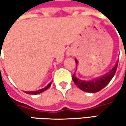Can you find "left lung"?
Listing matches in <instances>:
<instances>
[{
    "mask_svg": "<svg viewBox=\"0 0 126 126\" xmlns=\"http://www.w3.org/2000/svg\"><path fill=\"white\" fill-rule=\"evenodd\" d=\"M76 64L78 63L77 59H75ZM118 61L116 63L115 65L107 74H104L101 77L93 79L89 81H85L79 79L75 76V74L72 76V79L74 82V84L82 90L88 93H97L102 90L104 87H106L108 83L111 81V79L113 78L114 75L115 74L117 68Z\"/></svg>",
    "mask_w": 126,
    "mask_h": 126,
    "instance_id": "1",
    "label": "left lung"
}]
</instances>
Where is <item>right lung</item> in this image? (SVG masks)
I'll return each instance as SVG.
<instances>
[{
  "label": "right lung",
  "instance_id": "obj_1",
  "mask_svg": "<svg viewBox=\"0 0 126 126\" xmlns=\"http://www.w3.org/2000/svg\"><path fill=\"white\" fill-rule=\"evenodd\" d=\"M51 85H52V82H50V83H49L45 88H42V89H40V90H36V91H25V93H28V94H32V95H37V94H39V93H43L44 91H45L46 90H47L48 88H49L50 86H51Z\"/></svg>",
  "mask_w": 126,
  "mask_h": 126
}]
</instances>
